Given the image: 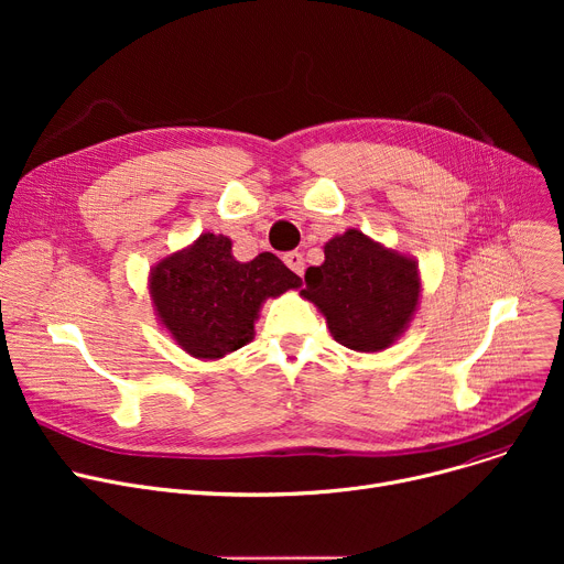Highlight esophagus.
<instances>
[{"instance_id":"1","label":"esophagus","mask_w":564,"mask_h":564,"mask_svg":"<svg viewBox=\"0 0 564 564\" xmlns=\"http://www.w3.org/2000/svg\"><path fill=\"white\" fill-rule=\"evenodd\" d=\"M283 260H285V264L290 267V270H292L294 274H297V276L304 274V256H302V253L292 251V253H288Z\"/></svg>"}]
</instances>
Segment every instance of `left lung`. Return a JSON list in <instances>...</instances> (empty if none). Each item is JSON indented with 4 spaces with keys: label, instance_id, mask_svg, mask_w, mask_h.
<instances>
[{
    "label": "left lung",
    "instance_id": "obj_1",
    "mask_svg": "<svg viewBox=\"0 0 564 564\" xmlns=\"http://www.w3.org/2000/svg\"><path fill=\"white\" fill-rule=\"evenodd\" d=\"M300 292L327 319L332 336L354 351L398 343L419 311L423 279L416 258L347 228L324 245V262L306 270Z\"/></svg>",
    "mask_w": 564,
    "mask_h": 564
}]
</instances>
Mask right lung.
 Instances as JSON below:
<instances>
[{
    "mask_svg": "<svg viewBox=\"0 0 564 564\" xmlns=\"http://www.w3.org/2000/svg\"><path fill=\"white\" fill-rule=\"evenodd\" d=\"M300 285L302 279L274 253L240 262L230 237L210 230L148 272V294L162 329L200 361H219L251 343L262 304Z\"/></svg>",
    "mask_w": 564,
    "mask_h": 564,
    "instance_id": "right-lung-1",
    "label": "right lung"
}]
</instances>
